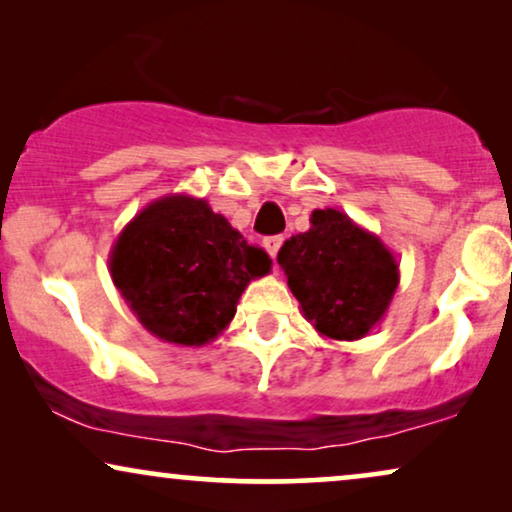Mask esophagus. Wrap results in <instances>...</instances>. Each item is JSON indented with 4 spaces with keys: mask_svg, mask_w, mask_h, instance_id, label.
Segmentation results:
<instances>
[{
    "mask_svg": "<svg viewBox=\"0 0 512 512\" xmlns=\"http://www.w3.org/2000/svg\"><path fill=\"white\" fill-rule=\"evenodd\" d=\"M262 245H264V250L269 252L271 260H276L278 250H281V245H283V236H269V238H264Z\"/></svg>",
    "mask_w": 512,
    "mask_h": 512,
    "instance_id": "esophagus-1",
    "label": "esophagus"
}]
</instances>
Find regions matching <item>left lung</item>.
<instances>
[{
    "instance_id": "obj_1",
    "label": "left lung",
    "mask_w": 512,
    "mask_h": 512,
    "mask_svg": "<svg viewBox=\"0 0 512 512\" xmlns=\"http://www.w3.org/2000/svg\"><path fill=\"white\" fill-rule=\"evenodd\" d=\"M278 264L304 318L320 337L337 342L374 330L400 283L384 241L335 208L313 210L311 229L283 243Z\"/></svg>"
}]
</instances>
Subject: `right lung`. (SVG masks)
<instances>
[{"instance_id": "obj_1", "label": "right lung", "mask_w": 512, "mask_h": 512, "mask_svg": "<svg viewBox=\"0 0 512 512\" xmlns=\"http://www.w3.org/2000/svg\"><path fill=\"white\" fill-rule=\"evenodd\" d=\"M271 260L206 199L168 194L140 210L109 252V274L156 339L203 346L231 323L250 281Z\"/></svg>"}]
</instances>
